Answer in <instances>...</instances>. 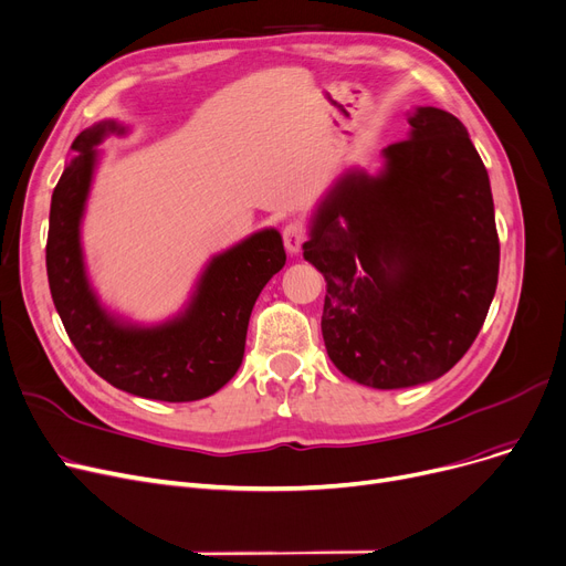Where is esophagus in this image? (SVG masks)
<instances>
[{
    "mask_svg": "<svg viewBox=\"0 0 566 566\" xmlns=\"http://www.w3.org/2000/svg\"><path fill=\"white\" fill-rule=\"evenodd\" d=\"M282 238H284L286 252L291 256H296L301 252V248H303V242H305V231L298 224H286L284 231H282Z\"/></svg>",
    "mask_w": 566,
    "mask_h": 566,
    "instance_id": "34e87169",
    "label": "esophagus"
}]
</instances>
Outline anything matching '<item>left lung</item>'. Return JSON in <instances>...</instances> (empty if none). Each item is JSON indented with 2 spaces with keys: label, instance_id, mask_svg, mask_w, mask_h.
<instances>
[{
  "label": "left lung",
  "instance_id": "obj_1",
  "mask_svg": "<svg viewBox=\"0 0 566 566\" xmlns=\"http://www.w3.org/2000/svg\"><path fill=\"white\" fill-rule=\"evenodd\" d=\"M407 122L379 174L352 166L326 189L303 242L326 280L333 365L381 390L447 375L476 339L500 273L493 191L470 134L432 106Z\"/></svg>",
  "mask_w": 566,
  "mask_h": 566
}]
</instances>
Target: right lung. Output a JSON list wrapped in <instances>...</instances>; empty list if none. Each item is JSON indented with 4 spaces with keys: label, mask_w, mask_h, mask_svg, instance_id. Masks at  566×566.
I'll list each match as a JSON object with an SVG mask.
<instances>
[{
    "label": "right lung",
    "mask_w": 566,
    "mask_h": 566,
    "mask_svg": "<svg viewBox=\"0 0 566 566\" xmlns=\"http://www.w3.org/2000/svg\"><path fill=\"white\" fill-rule=\"evenodd\" d=\"M127 134L122 122L102 119L71 143L51 201L48 284L73 347L102 379L147 400H201L238 373L254 303L286 263L282 235L268 227L210 256L187 303L164 322L140 324L106 307L87 275L83 217L99 145Z\"/></svg>",
    "instance_id": "1"
}]
</instances>
